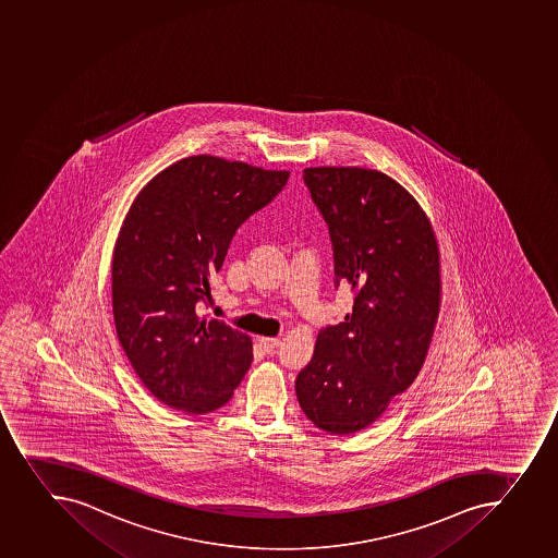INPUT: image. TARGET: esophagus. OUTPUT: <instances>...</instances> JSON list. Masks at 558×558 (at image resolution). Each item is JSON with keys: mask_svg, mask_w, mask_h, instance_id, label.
<instances>
[{"mask_svg": "<svg viewBox=\"0 0 558 558\" xmlns=\"http://www.w3.org/2000/svg\"><path fill=\"white\" fill-rule=\"evenodd\" d=\"M280 343V338H260V345L264 347V351L269 352V354L277 351Z\"/></svg>", "mask_w": 558, "mask_h": 558, "instance_id": "34e87169", "label": "esophagus"}]
</instances>
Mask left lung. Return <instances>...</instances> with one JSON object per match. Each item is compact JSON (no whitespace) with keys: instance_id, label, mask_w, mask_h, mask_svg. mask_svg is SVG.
Wrapping results in <instances>:
<instances>
[{"instance_id":"obj_1","label":"left lung","mask_w":558,"mask_h":558,"mask_svg":"<svg viewBox=\"0 0 558 558\" xmlns=\"http://www.w3.org/2000/svg\"><path fill=\"white\" fill-rule=\"evenodd\" d=\"M303 182L329 226L336 289L349 283L354 305L319 330L296 398L314 425L345 436L420 374L439 314V250L417 201L381 171L307 168Z\"/></svg>"}]
</instances>
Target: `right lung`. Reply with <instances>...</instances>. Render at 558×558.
Masks as SVG:
<instances>
[{
	"instance_id": "add662e5",
	"label": "right lung",
	"mask_w": 558,
	"mask_h": 558,
	"mask_svg": "<svg viewBox=\"0 0 558 558\" xmlns=\"http://www.w3.org/2000/svg\"><path fill=\"white\" fill-rule=\"evenodd\" d=\"M289 171L211 155L179 160L133 201L116 242L112 305L122 351L171 409L207 414L233 396L251 338L198 316L242 223L283 190Z\"/></svg>"
}]
</instances>
